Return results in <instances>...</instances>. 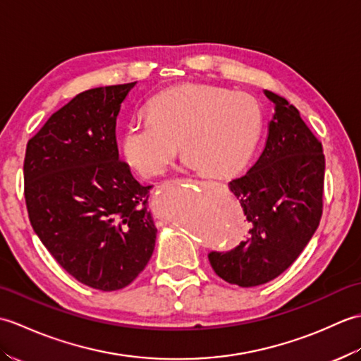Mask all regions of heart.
Here are the masks:
<instances>
[{"label": "heart", "mask_w": 361, "mask_h": 361, "mask_svg": "<svg viewBox=\"0 0 361 361\" xmlns=\"http://www.w3.org/2000/svg\"><path fill=\"white\" fill-rule=\"evenodd\" d=\"M264 127L262 105L255 96L189 83L157 96L149 114L127 122L121 150L144 176L163 175L180 150L189 167L212 176L239 171L255 152Z\"/></svg>", "instance_id": "heart-1"}]
</instances>
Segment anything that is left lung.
<instances>
[{
    "mask_svg": "<svg viewBox=\"0 0 361 361\" xmlns=\"http://www.w3.org/2000/svg\"><path fill=\"white\" fill-rule=\"evenodd\" d=\"M264 93L274 104L265 147L247 173L228 183L247 216V239L208 255L216 274L239 287L262 286L286 271L323 216V145L296 106Z\"/></svg>",
    "mask_w": 361,
    "mask_h": 361,
    "instance_id": "1",
    "label": "left lung"
}]
</instances>
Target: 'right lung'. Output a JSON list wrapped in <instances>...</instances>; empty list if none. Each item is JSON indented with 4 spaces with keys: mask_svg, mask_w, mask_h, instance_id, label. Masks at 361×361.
Segmentation results:
<instances>
[{
    "mask_svg": "<svg viewBox=\"0 0 361 361\" xmlns=\"http://www.w3.org/2000/svg\"><path fill=\"white\" fill-rule=\"evenodd\" d=\"M136 82L87 90L30 137L25 198L38 239L85 286L113 291L140 274L155 248L152 186L119 159L116 118Z\"/></svg>",
    "mask_w": 361,
    "mask_h": 361,
    "instance_id": "right-lung-1",
    "label": "right lung"
}]
</instances>
